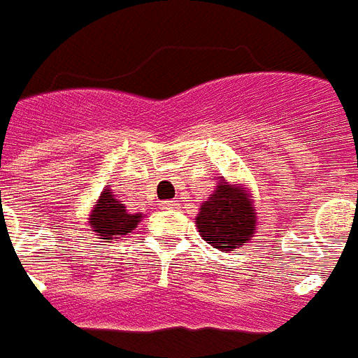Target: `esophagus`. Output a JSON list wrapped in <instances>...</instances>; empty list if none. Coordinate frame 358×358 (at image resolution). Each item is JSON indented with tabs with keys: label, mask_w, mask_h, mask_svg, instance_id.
<instances>
[{
	"label": "esophagus",
	"mask_w": 358,
	"mask_h": 358,
	"mask_svg": "<svg viewBox=\"0 0 358 358\" xmlns=\"http://www.w3.org/2000/svg\"><path fill=\"white\" fill-rule=\"evenodd\" d=\"M167 208H177L179 206V200H166Z\"/></svg>",
	"instance_id": "obj_1"
}]
</instances>
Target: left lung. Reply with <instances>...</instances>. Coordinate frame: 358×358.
Returning <instances> with one entry per match:
<instances>
[{"label":"left lung","mask_w":358,"mask_h":358,"mask_svg":"<svg viewBox=\"0 0 358 358\" xmlns=\"http://www.w3.org/2000/svg\"><path fill=\"white\" fill-rule=\"evenodd\" d=\"M258 225L252 191L247 185L229 183L220 177L214 192L200 204L196 229L200 237L222 252L252 239Z\"/></svg>","instance_id":"1"}]
</instances>
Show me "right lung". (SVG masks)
<instances>
[{
  "label": "right lung",
  "mask_w": 358,
  "mask_h": 358,
  "mask_svg": "<svg viewBox=\"0 0 358 358\" xmlns=\"http://www.w3.org/2000/svg\"><path fill=\"white\" fill-rule=\"evenodd\" d=\"M143 217V214H129L125 204L115 199L111 189H103L94 202L92 210L88 212V225L96 239L115 241L133 233Z\"/></svg>",
  "instance_id": "obj_1"
}]
</instances>
